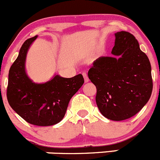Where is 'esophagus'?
<instances>
[{"mask_svg": "<svg viewBox=\"0 0 160 160\" xmlns=\"http://www.w3.org/2000/svg\"><path fill=\"white\" fill-rule=\"evenodd\" d=\"M82 75H83L84 79H85V82H88V80H89V79H88V76H87L86 73H85V72H83V73H82Z\"/></svg>", "mask_w": 160, "mask_h": 160, "instance_id": "obj_1", "label": "esophagus"}]
</instances>
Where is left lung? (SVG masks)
<instances>
[{
    "mask_svg": "<svg viewBox=\"0 0 160 160\" xmlns=\"http://www.w3.org/2000/svg\"><path fill=\"white\" fill-rule=\"evenodd\" d=\"M113 57H100L88 72L96 85L100 113L112 121L134 116L147 103L152 91L151 64L128 32L115 33Z\"/></svg>",
    "mask_w": 160,
    "mask_h": 160,
    "instance_id": "obj_1",
    "label": "left lung"
}]
</instances>
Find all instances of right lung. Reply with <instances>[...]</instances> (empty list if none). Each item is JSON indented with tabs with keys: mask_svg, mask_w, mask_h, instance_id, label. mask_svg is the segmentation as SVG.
Here are the masks:
<instances>
[{
	"mask_svg": "<svg viewBox=\"0 0 160 160\" xmlns=\"http://www.w3.org/2000/svg\"><path fill=\"white\" fill-rule=\"evenodd\" d=\"M37 36L25 41L10 68L7 98L9 105L29 124L50 126L64 118L72 96L84 83L82 75L63 78L57 75L45 83H35L26 72L28 48Z\"/></svg>",
	"mask_w": 160,
	"mask_h": 160,
	"instance_id": "right-lung-1",
	"label": "right lung"
}]
</instances>
